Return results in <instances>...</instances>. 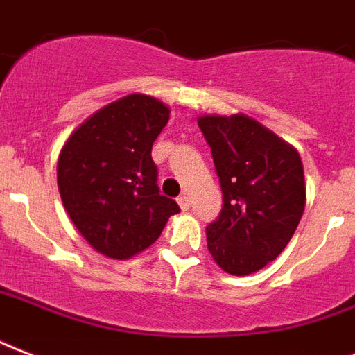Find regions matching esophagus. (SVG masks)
<instances>
[{
    "mask_svg": "<svg viewBox=\"0 0 355 355\" xmlns=\"http://www.w3.org/2000/svg\"><path fill=\"white\" fill-rule=\"evenodd\" d=\"M178 203H180L181 211H187V209L191 207V198H189V194H181V196L178 198Z\"/></svg>",
    "mask_w": 355,
    "mask_h": 355,
    "instance_id": "34e87169",
    "label": "esophagus"
}]
</instances>
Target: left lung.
Listing matches in <instances>:
<instances>
[{
    "label": "left lung",
    "mask_w": 355,
    "mask_h": 355,
    "mask_svg": "<svg viewBox=\"0 0 355 355\" xmlns=\"http://www.w3.org/2000/svg\"><path fill=\"white\" fill-rule=\"evenodd\" d=\"M198 125L220 178L218 220L209 224L207 248L222 270L248 276L282 254L306 209L300 153L246 114H205Z\"/></svg>",
    "instance_id": "8db88e82"
}]
</instances>
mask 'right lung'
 I'll return each mask as SVG.
<instances>
[{"instance_id":"add662e5","label":"right lung","mask_w":355,"mask_h":355,"mask_svg":"<svg viewBox=\"0 0 355 355\" xmlns=\"http://www.w3.org/2000/svg\"><path fill=\"white\" fill-rule=\"evenodd\" d=\"M170 107L129 94L73 129L57 161L66 213L85 241L111 259H129L152 246L172 215L174 200L159 194L152 146Z\"/></svg>"}]
</instances>
